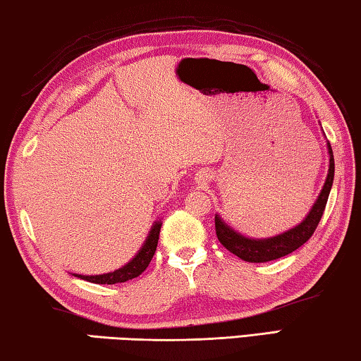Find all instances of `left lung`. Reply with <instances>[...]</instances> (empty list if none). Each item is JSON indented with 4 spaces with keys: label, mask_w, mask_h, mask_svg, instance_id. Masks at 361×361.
I'll return each mask as SVG.
<instances>
[{
    "label": "left lung",
    "mask_w": 361,
    "mask_h": 361,
    "mask_svg": "<svg viewBox=\"0 0 361 361\" xmlns=\"http://www.w3.org/2000/svg\"><path fill=\"white\" fill-rule=\"evenodd\" d=\"M329 149V171L328 178L323 186L322 192L317 199V202L310 210V214L307 215V219L300 223V225L294 226L293 230L286 231L278 236L270 239H249L244 238L243 234L231 230L230 226L223 221L219 215H215V233L219 241L223 244V247H226L231 254L238 255L239 259L252 263H262V262H270L281 259V257L294 252L295 249H299L300 245H304L308 239L312 238V234L317 230L319 220H322L323 212L328 202L331 186H333L334 180V156L331 145L328 142Z\"/></svg>",
    "instance_id": "obj_1"
}]
</instances>
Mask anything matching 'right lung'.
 <instances>
[{
    "instance_id": "1",
    "label": "right lung",
    "mask_w": 361,
    "mask_h": 361,
    "mask_svg": "<svg viewBox=\"0 0 361 361\" xmlns=\"http://www.w3.org/2000/svg\"><path fill=\"white\" fill-rule=\"evenodd\" d=\"M160 226L162 223L156 221V225L152 226V230L147 236L145 245H142L141 250L133 260L127 265L118 268V270L112 271V273H106V274H96V276H85V274H75L77 278H82L85 281L90 283H96V284H116V283H125L128 279H133L136 276L146 270L147 265H149L154 254H156L157 249V241H159V233H160Z\"/></svg>"
}]
</instances>
